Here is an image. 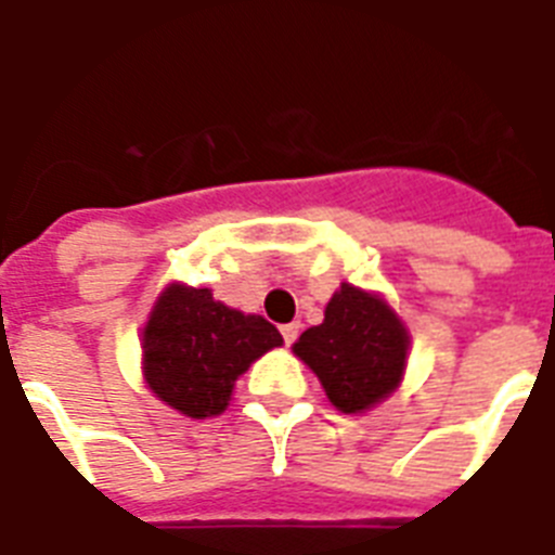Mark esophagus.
<instances>
[{
  "instance_id": "esophagus-1",
  "label": "esophagus",
  "mask_w": 555,
  "mask_h": 555,
  "mask_svg": "<svg viewBox=\"0 0 555 555\" xmlns=\"http://www.w3.org/2000/svg\"><path fill=\"white\" fill-rule=\"evenodd\" d=\"M282 339H285L287 346H291V343H294L296 339V334H299V322H287V325H282Z\"/></svg>"
}]
</instances>
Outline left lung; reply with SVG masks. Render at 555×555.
Instances as JSON below:
<instances>
[{"instance_id":"left-lung-1","label":"left lung","mask_w":555,"mask_h":555,"mask_svg":"<svg viewBox=\"0 0 555 555\" xmlns=\"http://www.w3.org/2000/svg\"><path fill=\"white\" fill-rule=\"evenodd\" d=\"M339 412H369L403 379L409 331L383 296L343 282L325 320L294 343Z\"/></svg>"}]
</instances>
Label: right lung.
Returning a JSON list of instances; mask_svg holds the SVG:
<instances>
[{"label": "right lung", "mask_w": 555, "mask_h": 555, "mask_svg": "<svg viewBox=\"0 0 555 555\" xmlns=\"http://www.w3.org/2000/svg\"><path fill=\"white\" fill-rule=\"evenodd\" d=\"M282 334L264 317L216 302L209 287L172 285L143 325L146 386L176 412L204 421L230 405L235 379Z\"/></svg>", "instance_id": "obj_1"}]
</instances>
